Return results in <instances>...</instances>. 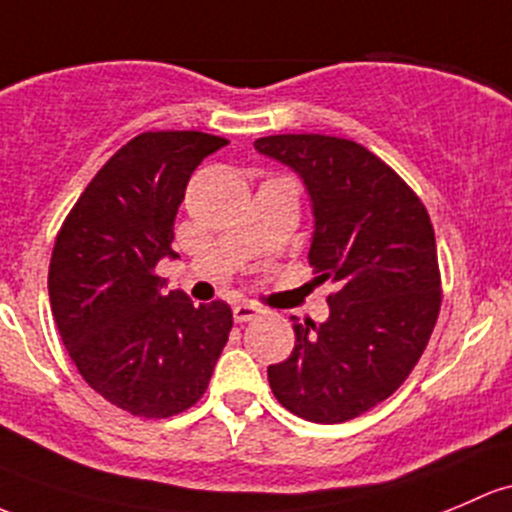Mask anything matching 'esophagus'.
I'll list each match as a JSON object with an SVG mask.
<instances>
[{"instance_id":"1","label":"esophagus","mask_w":512,"mask_h":512,"mask_svg":"<svg viewBox=\"0 0 512 512\" xmlns=\"http://www.w3.org/2000/svg\"><path fill=\"white\" fill-rule=\"evenodd\" d=\"M260 314H262V306L252 304V301H240V304L233 306V319L238 321V324H245V321L257 319Z\"/></svg>"}]
</instances>
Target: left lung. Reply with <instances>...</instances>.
<instances>
[{"label":"left lung","mask_w":512,"mask_h":512,"mask_svg":"<svg viewBox=\"0 0 512 512\" xmlns=\"http://www.w3.org/2000/svg\"><path fill=\"white\" fill-rule=\"evenodd\" d=\"M255 149L304 181L314 213L309 265L338 287L324 324L292 316L294 351L267 368V380L297 417L348 422L405 383L437 324L432 220L412 188L351 139L274 134Z\"/></svg>","instance_id":"1"}]
</instances>
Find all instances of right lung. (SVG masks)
Returning a JSON list of instances; mask_svg holds the SVG:
<instances>
[{"mask_svg":"<svg viewBox=\"0 0 512 512\" xmlns=\"http://www.w3.org/2000/svg\"><path fill=\"white\" fill-rule=\"evenodd\" d=\"M228 139L144 132L95 174L68 213L48 267V297L63 346L98 395L134 417L161 419L196 405L228 343L225 301L193 306L166 294L174 220L196 166Z\"/></svg>","mask_w":512,"mask_h":512,"instance_id":"right-lung-1","label":"right lung"}]
</instances>
